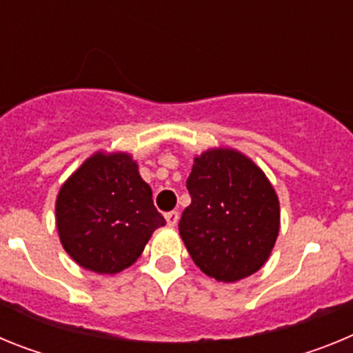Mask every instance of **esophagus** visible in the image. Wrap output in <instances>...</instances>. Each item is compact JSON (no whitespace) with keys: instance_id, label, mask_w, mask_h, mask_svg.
I'll return each mask as SVG.
<instances>
[{"instance_id":"obj_1","label":"esophagus","mask_w":353,"mask_h":353,"mask_svg":"<svg viewBox=\"0 0 353 353\" xmlns=\"http://www.w3.org/2000/svg\"><path fill=\"white\" fill-rule=\"evenodd\" d=\"M164 217H166L168 226H176V223H179V212H176V210L168 212V214L164 215Z\"/></svg>"}]
</instances>
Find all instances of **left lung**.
<instances>
[{
	"mask_svg": "<svg viewBox=\"0 0 353 353\" xmlns=\"http://www.w3.org/2000/svg\"><path fill=\"white\" fill-rule=\"evenodd\" d=\"M187 191L179 230L201 272L233 283L260 270L279 233V199L263 171L236 150L212 148L194 159Z\"/></svg>",
	"mask_w": 353,
	"mask_h": 353,
	"instance_id": "1",
	"label": "left lung"
}]
</instances>
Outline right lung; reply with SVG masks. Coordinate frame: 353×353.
I'll return each mask as SVG.
<instances>
[{"label":"right lung","mask_w":353,"mask_h":353,"mask_svg":"<svg viewBox=\"0 0 353 353\" xmlns=\"http://www.w3.org/2000/svg\"><path fill=\"white\" fill-rule=\"evenodd\" d=\"M164 224L138 164L123 152L86 159L56 198L61 245L76 263L97 274L130 267Z\"/></svg>","instance_id":"add662e5"}]
</instances>
